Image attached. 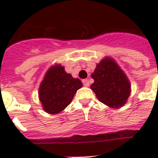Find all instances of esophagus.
Masks as SVG:
<instances>
[{
	"mask_svg": "<svg viewBox=\"0 0 158 158\" xmlns=\"http://www.w3.org/2000/svg\"><path fill=\"white\" fill-rule=\"evenodd\" d=\"M82 82H83V84H84V85L85 87H89V79H83V80H82Z\"/></svg>",
	"mask_w": 158,
	"mask_h": 158,
	"instance_id": "esophagus-1",
	"label": "esophagus"
}]
</instances>
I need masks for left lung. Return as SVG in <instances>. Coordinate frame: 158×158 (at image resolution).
<instances>
[{"instance_id":"obj_1","label":"left lung","mask_w":158,"mask_h":158,"mask_svg":"<svg viewBox=\"0 0 158 158\" xmlns=\"http://www.w3.org/2000/svg\"><path fill=\"white\" fill-rule=\"evenodd\" d=\"M94 83L91 89L99 101L118 108L126 102L130 94V84L125 73L110 58L102 60L92 74Z\"/></svg>"}]
</instances>
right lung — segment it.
<instances>
[{
	"label": "right lung",
	"mask_w": 158,
	"mask_h": 158,
	"mask_svg": "<svg viewBox=\"0 0 158 158\" xmlns=\"http://www.w3.org/2000/svg\"><path fill=\"white\" fill-rule=\"evenodd\" d=\"M82 82L64 71L61 65L49 69L39 88V98L45 111L57 114L69 105Z\"/></svg>",
	"instance_id": "obj_1"
}]
</instances>
